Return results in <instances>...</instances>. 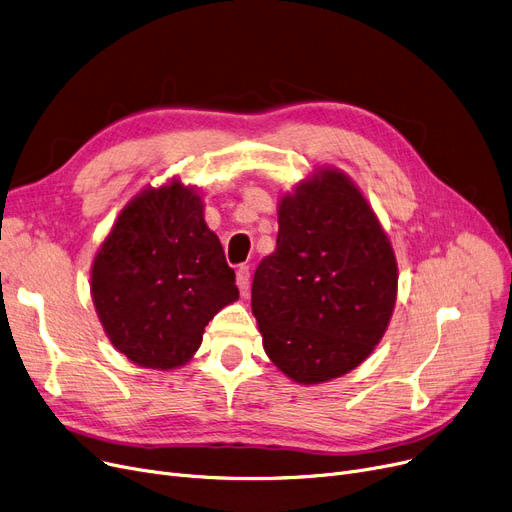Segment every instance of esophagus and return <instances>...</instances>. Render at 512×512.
<instances>
[{"instance_id":"1","label":"esophagus","mask_w":512,"mask_h":512,"mask_svg":"<svg viewBox=\"0 0 512 512\" xmlns=\"http://www.w3.org/2000/svg\"><path fill=\"white\" fill-rule=\"evenodd\" d=\"M237 287L241 296L250 294V266H239L237 269Z\"/></svg>"}]
</instances>
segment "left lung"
<instances>
[{
	"instance_id": "obj_1",
	"label": "left lung",
	"mask_w": 512,
	"mask_h": 512,
	"mask_svg": "<svg viewBox=\"0 0 512 512\" xmlns=\"http://www.w3.org/2000/svg\"><path fill=\"white\" fill-rule=\"evenodd\" d=\"M277 214V250L254 273L252 312L279 371L325 383L381 342L396 306V254L367 198L337 168L300 181Z\"/></svg>"
}]
</instances>
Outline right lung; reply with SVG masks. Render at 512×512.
I'll return each mask as SVG.
<instances>
[{
    "label": "right lung",
    "instance_id": "1",
    "mask_svg": "<svg viewBox=\"0 0 512 512\" xmlns=\"http://www.w3.org/2000/svg\"><path fill=\"white\" fill-rule=\"evenodd\" d=\"M91 298L112 346L139 367L170 371L196 354L208 321L239 298L200 193L179 179L137 193L93 258Z\"/></svg>",
    "mask_w": 512,
    "mask_h": 512
}]
</instances>
